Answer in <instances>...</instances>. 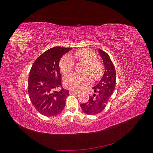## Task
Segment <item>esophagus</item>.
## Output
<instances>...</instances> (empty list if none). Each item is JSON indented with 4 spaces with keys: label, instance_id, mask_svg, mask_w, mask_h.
Segmentation results:
<instances>
[{
    "label": "esophagus",
    "instance_id": "esophagus-1",
    "mask_svg": "<svg viewBox=\"0 0 153 153\" xmlns=\"http://www.w3.org/2000/svg\"><path fill=\"white\" fill-rule=\"evenodd\" d=\"M69 94H78V92L76 91H73V90H71L69 91Z\"/></svg>",
    "mask_w": 153,
    "mask_h": 153
}]
</instances>
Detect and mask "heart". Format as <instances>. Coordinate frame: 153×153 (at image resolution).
Returning <instances> with one entry per match:
<instances>
[{
  "label": "heart",
  "mask_w": 153,
  "mask_h": 153,
  "mask_svg": "<svg viewBox=\"0 0 153 153\" xmlns=\"http://www.w3.org/2000/svg\"><path fill=\"white\" fill-rule=\"evenodd\" d=\"M75 57L80 61L87 64L85 73H89L94 79H98L102 75L103 67L96 61L97 57L95 53L89 49H82L75 53ZM74 61L69 55L64 56L60 61V69L63 74L71 73L74 68ZM64 85L68 89L80 91L89 85L91 83V76L85 75L72 73L64 78Z\"/></svg>",
  "instance_id": "b5f03b06"
}]
</instances>
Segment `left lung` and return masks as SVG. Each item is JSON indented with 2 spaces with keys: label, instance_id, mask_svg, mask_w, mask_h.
I'll use <instances>...</instances> for the list:
<instances>
[{
  "label": "left lung",
  "instance_id": "left-lung-1",
  "mask_svg": "<svg viewBox=\"0 0 153 153\" xmlns=\"http://www.w3.org/2000/svg\"><path fill=\"white\" fill-rule=\"evenodd\" d=\"M98 52L104 64L103 75L98 84L92 87L94 93L89 96V101L80 104L83 112L91 115L98 114L105 109L113 94L116 82V72L109 55L100 49Z\"/></svg>",
  "mask_w": 153,
  "mask_h": 153
}]
</instances>
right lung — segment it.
<instances>
[{
  "instance_id": "right-lung-1",
  "label": "right lung",
  "mask_w": 153,
  "mask_h": 153,
  "mask_svg": "<svg viewBox=\"0 0 153 153\" xmlns=\"http://www.w3.org/2000/svg\"><path fill=\"white\" fill-rule=\"evenodd\" d=\"M71 48L55 47L45 52L32 65L29 77L28 92L32 105L45 116L57 115L63 110L69 91L61 85L59 61ZM59 87L61 90L57 91Z\"/></svg>"
}]
</instances>
